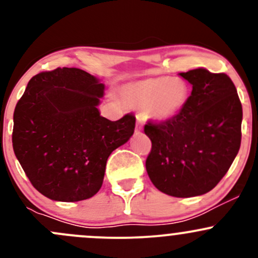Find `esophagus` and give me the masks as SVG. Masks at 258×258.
<instances>
[{"label":"esophagus","mask_w":258,"mask_h":258,"mask_svg":"<svg viewBox=\"0 0 258 258\" xmlns=\"http://www.w3.org/2000/svg\"><path fill=\"white\" fill-rule=\"evenodd\" d=\"M142 128H144V123H142L141 119L137 118V122H136V131H137V132L142 131Z\"/></svg>","instance_id":"esophagus-1"}]
</instances>
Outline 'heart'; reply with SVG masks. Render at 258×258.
<instances>
[{
	"instance_id": "heart-1",
	"label": "heart",
	"mask_w": 258,
	"mask_h": 258,
	"mask_svg": "<svg viewBox=\"0 0 258 258\" xmlns=\"http://www.w3.org/2000/svg\"><path fill=\"white\" fill-rule=\"evenodd\" d=\"M191 90L181 77L157 76L135 81L124 86L122 97L134 108L142 110L146 118L166 122L177 117L189 100Z\"/></svg>"
}]
</instances>
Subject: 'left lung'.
I'll list each match as a JSON object with an SVG mask.
<instances>
[{
    "instance_id": "obj_1",
    "label": "left lung",
    "mask_w": 258,
    "mask_h": 258,
    "mask_svg": "<svg viewBox=\"0 0 258 258\" xmlns=\"http://www.w3.org/2000/svg\"><path fill=\"white\" fill-rule=\"evenodd\" d=\"M192 85L184 110L166 122H147L152 142L148 177L173 197L207 194L227 173L241 146L242 105L232 80L206 69L182 72Z\"/></svg>"
}]
</instances>
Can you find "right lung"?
<instances>
[{
	"mask_svg": "<svg viewBox=\"0 0 258 258\" xmlns=\"http://www.w3.org/2000/svg\"><path fill=\"white\" fill-rule=\"evenodd\" d=\"M105 85L80 69L58 67L33 76L14 113L12 145L40 194L76 202L100 191L108 156L134 135L136 117L100 116Z\"/></svg>",
	"mask_w": 258,
	"mask_h": 258,
	"instance_id": "1",
	"label": "right lung"
}]
</instances>
